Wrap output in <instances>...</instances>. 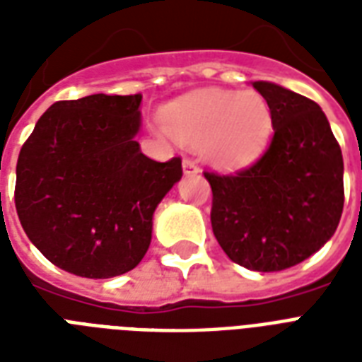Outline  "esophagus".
Listing matches in <instances>:
<instances>
[{
	"mask_svg": "<svg viewBox=\"0 0 362 362\" xmlns=\"http://www.w3.org/2000/svg\"><path fill=\"white\" fill-rule=\"evenodd\" d=\"M182 167H184V173H186V175H197L199 173L197 161L192 158H184V161H182Z\"/></svg>",
	"mask_w": 362,
	"mask_h": 362,
	"instance_id": "obj_1",
	"label": "esophagus"
}]
</instances>
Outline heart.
Segmentation results:
<instances>
[{"mask_svg": "<svg viewBox=\"0 0 362 362\" xmlns=\"http://www.w3.org/2000/svg\"><path fill=\"white\" fill-rule=\"evenodd\" d=\"M165 127L176 141L203 146L216 165L237 169L263 153L274 118L269 101L255 90H204L170 105Z\"/></svg>", "mask_w": 362, "mask_h": 362, "instance_id": "heart-1", "label": "heart"}]
</instances>
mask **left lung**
Masks as SVG:
<instances>
[{"instance_id":"left-lung-1","label":"left lung","mask_w":362,"mask_h":362,"mask_svg":"<svg viewBox=\"0 0 362 362\" xmlns=\"http://www.w3.org/2000/svg\"><path fill=\"white\" fill-rule=\"evenodd\" d=\"M269 101L274 135L261 158L235 175L204 170L210 221L227 257L259 272L289 269L334 235L344 209V159L320 105L253 82Z\"/></svg>"}]
</instances>
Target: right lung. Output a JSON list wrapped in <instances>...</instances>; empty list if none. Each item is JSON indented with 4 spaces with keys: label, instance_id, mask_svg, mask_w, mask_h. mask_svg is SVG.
Returning a JSON list of instances; mask_svg holds the SVG:
<instances>
[{
    "label": "right lung",
    "instance_id": "obj_1",
    "mask_svg": "<svg viewBox=\"0 0 362 362\" xmlns=\"http://www.w3.org/2000/svg\"><path fill=\"white\" fill-rule=\"evenodd\" d=\"M141 93L54 103L16 163L14 204L25 235L59 269L112 278L135 269L152 240L159 201L182 178V159L141 152Z\"/></svg>",
    "mask_w": 362,
    "mask_h": 362
}]
</instances>
